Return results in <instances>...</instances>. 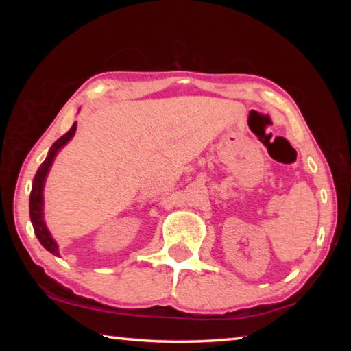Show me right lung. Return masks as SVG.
<instances>
[{"label": "right lung", "instance_id": "1", "mask_svg": "<svg viewBox=\"0 0 351 351\" xmlns=\"http://www.w3.org/2000/svg\"><path fill=\"white\" fill-rule=\"evenodd\" d=\"M74 133H75V122H74V125L69 128L68 133H64L60 139H57L54 144H52L49 154H47L45 162L40 165L37 173H35L34 182H32L31 198H29V213H31L34 232H35V235H37V239L41 243V246L47 249V251L52 252L54 255H58V246H57V243L52 240V237L49 234V230L46 229V224L43 219V186H45L47 170H49L52 161H54L57 152L60 150V148L66 144L71 138H73Z\"/></svg>", "mask_w": 351, "mask_h": 351}]
</instances>
